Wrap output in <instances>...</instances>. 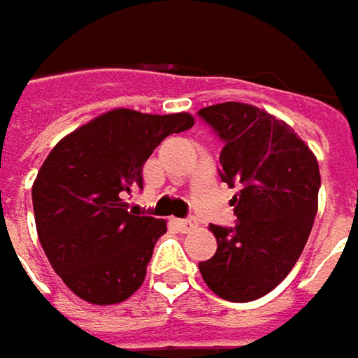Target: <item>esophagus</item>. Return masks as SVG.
<instances>
[{"label":"esophagus","instance_id":"esophagus-1","mask_svg":"<svg viewBox=\"0 0 358 358\" xmlns=\"http://www.w3.org/2000/svg\"><path fill=\"white\" fill-rule=\"evenodd\" d=\"M178 226L182 232H190V230L196 228V220H192V217H188V220H178Z\"/></svg>","mask_w":358,"mask_h":358}]
</instances>
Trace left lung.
Listing matches in <instances>:
<instances>
[{
	"mask_svg": "<svg viewBox=\"0 0 358 358\" xmlns=\"http://www.w3.org/2000/svg\"><path fill=\"white\" fill-rule=\"evenodd\" d=\"M199 115L224 141L220 176L236 186L234 228L211 226L217 250L201 261L205 284L222 299L249 303L271 292L294 267L317 215L320 166L282 120L249 103H217Z\"/></svg>",
	"mask_w": 358,
	"mask_h": 358,
	"instance_id": "obj_1",
	"label": "left lung"
}]
</instances>
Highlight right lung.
I'll use <instances>...</instances> for the list:
<instances>
[{
    "instance_id": "add662e5",
    "label": "right lung",
    "mask_w": 358,
    "mask_h": 358,
    "mask_svg": "<svg viewBox=\"0 0 358 358\" xmlns=\"http://www.w3.org/2000/svg\"><path fill=\"white\" fill-rule=\"evenodd\" d=\"M190 113L111 109L64 136L33 184L36 234L51 267L83 301L115 305L145 282L166 222L141 215L126 196L143 188V166Z\"/></svg>"
}]
</instances>
